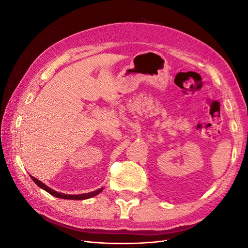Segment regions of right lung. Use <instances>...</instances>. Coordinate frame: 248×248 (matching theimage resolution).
<instances>
[{"instance_id": "1", "label": "right lung", "mask_w": 248, "mask_h": 248, "mask_svg": "<svg viewBox=\"0 0 248 248\" xmlns=\"http://www.w3.org/2000/svg\"><path fill=\"white\" fill-rule=\"evenodd\" d=\"M30 176H31V175H30ZM31 178H32L33 181L40 187V188L44 189L46 191H47L48 193H50L51 196H54V197L59 198V199H65V200H77V201H78V200H87V199H90V198H93V197L97 196V194H99V193L103 190V187H101V188H99V189H97V190L92 191V192H88V193H82V194H65V193L58 192V191H56V190H54V189L49 188L48 186H46V184L42 183L41 181H39L38 179L34 178L33 176H31Z\"/></svg>"}]
</instances>
